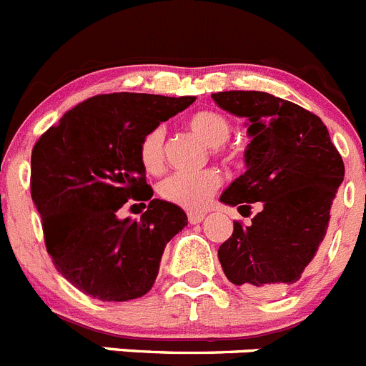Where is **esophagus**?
<instances>
[{
    "mask_svg": "<svg viewBox=\"0 0 366 366\" xmlns=\"http://www.w3.org/2000/svg\"><path fill=\"white\" fill-rule=\"evenodd\" d=\"M204 219H206V213H200V212L187 213V220H189V224H200Z\"/></svg>",
    "mask_w": 366,
    "mask_h": 366,
    "instance_id": "34e87169",
    "label": "esophagus"
}]
</instances>
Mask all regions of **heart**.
<instances>
[{
    "label": "heart",
    "instance_id": "heart-1",
    "mask_svg": "<svg viewBox=\"0 0 366 366\" xmlns=\"http://www.w3.org/2000/svg\"><path fill=\"white\" fill-rule=\"evenodd\" d=\"M189 127L204 144L212 146L217 157L228 159L222 144L229 138L232 124L217 111H199L187 120ZM138 159L147 173H159L164 166V131L154 127L147 131L138 146ZM220 186V175L215 169H204L199 173H173L159 184V193L166 202L175 204L184 209H200L215 195Z\"/></svg>",
    "mask_w": 366,
    "mask_h": 366
}]
</instances>
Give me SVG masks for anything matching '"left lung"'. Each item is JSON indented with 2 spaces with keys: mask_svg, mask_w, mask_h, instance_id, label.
Returning a JSON list of instances; mask_svg holds the SVG:
<instances>
[{
  "mask_svg": "<svg viewBox=\"0 0 366 366\" xmlns=\"http://www.w3.org/2000/svg\"><path fill=\"white\" fill-rule=\"evenodd\" d=\"M215 104L248 120L244 175L220 195L239 212L261 202L249 226L233 222L219 248L226 277L252 295H279L301 279L330 222L345 164L321 118L261 93L224 91Z\"/></svg>",
  "mask_w": 366,
  "mask_h": 366,
  "instance_id": "8db88e82",
  "label": "left lung"
}]
</instances>
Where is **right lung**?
Masks as SVG:
<instances>
[{"mask_svg":"<svg viewBox=\"0 0 366 366\" xmlns=\"http://www.w3.org/2000/svg\"><path fill=\"white\" fill-rule=\"evenodd\" d=\"M193 102L98 94L67 111L32 147L31 195L45 246L56 269L84 294L131 301L154 285L164 248L187 226V217L175 204L151 199L138 146L147 131ZM129 198L150 200L140 221L117 219Z\"/></svg>","mask_w":366,"mask_h":366,"instance_id":"obj_1","label":"right lung"}]
</instances>
